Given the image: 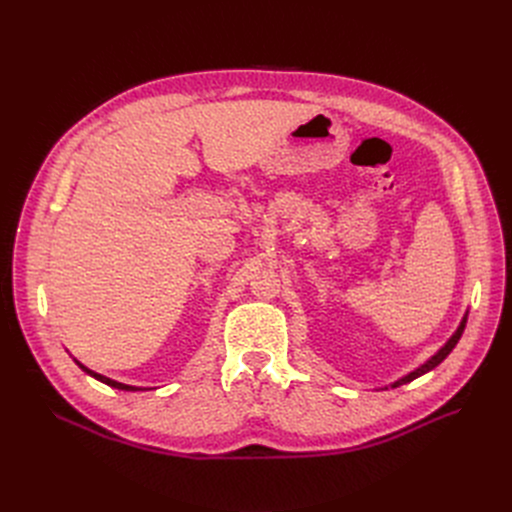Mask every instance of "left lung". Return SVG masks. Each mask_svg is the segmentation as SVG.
<instances>
[{
    "label": "left lung",
    "mask_w": 512,
    "mask_h": 512,
    "mask_svg": "<svg viewBox=\"0 0 512 512\" xmlns=\"http://www.w3.org/2000/svg\"><path fill=\"white\" fill-rule=\"evenodd\" d=\"M465 326H467V313H465V317H463V321H461V326L456 328V332L450 336V340L440 348V351L429 359V361H425L421 367H417L415 371H411L409 375H405V378H400L398 382H394L392 384V388H396V386H402V384H409V382H413L415 378H419V375H423V373H427V371H432L434 367H438L450 353H452V348L456 346V342L461 340V336H463V330H465Z\"/></svg>",
    "instance_id": "1"
}]
</instances>
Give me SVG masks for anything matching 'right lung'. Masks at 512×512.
I'll return each instance as SVG.
<instances>
[{
	"label": "right lung",
	"instance_id": "add662e5",
	"mask_svg": "<svg viewBox=\"0 0 512 512\" xmlns=\"http://www.w3.org/2000/svg\"><path fill=\"white\" fill-rule=\"evenodd\" d=\"M76 365L83 369L85 373H89L91 378H95V380H99V382H103V384H107V386H112V388H118V390H126V392H134V390H141V388H137V386H128V384H120V382H116V380H110V378H105V375H101V373H95L93 369H89V367H85L83 363H78L76 361Z\"/></svg>",
	"mask_w": 512,
	"mask_h": 512
}]
</instances>
